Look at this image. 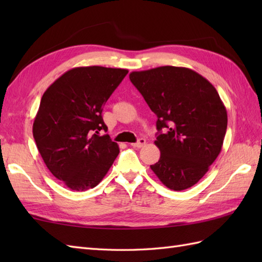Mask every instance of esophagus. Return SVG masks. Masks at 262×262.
<instances>
[{
  "mask_svg": "<svg viewBox=\"0 0 262 262\" xmlns=\"http://www.w3.org/2000/svg\"><path fill=\"white\" fill-rule=\"evenodd\" d=\"M145 144H146V141L144 140V138H140V140H138L136 143H132L130 145L133 147H143Z\"/></svg>",
  "mask_w": 262,
  "mask_h": 262,
  "instance_id": "1",
  "label": "esophagus"
}]
</instances>
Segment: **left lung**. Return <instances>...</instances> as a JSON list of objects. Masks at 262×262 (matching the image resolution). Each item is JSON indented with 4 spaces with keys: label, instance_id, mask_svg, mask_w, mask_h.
Returning <instances> with one entry per match:
<instances>
[{
    "label": "left lung",
    "instance_id": "left-lung-1",
    "mask_svg": "<svg viewBox=\"0 0 262 262\" xmlns=\"http://www.w3.org/2000/svg\"><path fill=\"white\" fill-rule=\"evenodd\" d=\"M129 79L158 116L154 144L161 157L152 171L171 190L196 185L225 137L227 113L219 92L197 72L177 66L132 72Z\"/></svg>",
    "mask_w": 262,
    "mask_h": 262
}]
</instances>
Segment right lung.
<instances>
[{"label":"right lung","mask_w":262,"mask_h":262,"mask_svg":"<svg viewBox=\"0 0 262 262\" xmlns=\"http://www.w3.org/2000/svg\"><path fill=\"white\" fill-rule=\"evenodd\" d=\"M127 73L102 66L75 68L42 94L33 138L48 170L72 190L99 185L119 154L118 144L99 132L108 129L102 107Z\"/></svg>","instance_id":"right-lung-1"}]
</instances>
